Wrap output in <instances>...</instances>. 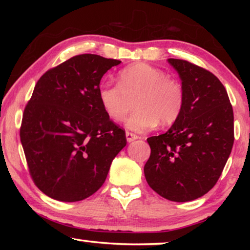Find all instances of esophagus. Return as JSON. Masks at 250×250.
Segmentation results:
<instances>
[{"instance_id":"34e87169","label":"esophagus","mask_w":250,"mask_h":250,"mask_svg":"<svg viewBox=\"0 0 250 250\" xmlns=\"http://www.w3.org/2000/svg\"><path fill=\"white\" fill-rule=\"evenodd\" d=\"M125 138H126V141H128V142H132L134 140H137V139H139V137H138L137 134L128 132V131H126V132H125Z\"/></svg>"}]
</instances>
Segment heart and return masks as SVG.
Segmentation results:
<instances>
[{
  "mask_svg": "<svg viewBox=\"0 0 250 250\" xmlns=\"http://www.w3.org/2000/svg\"><path fill=\"white\" fill-rule=\"evenodd\" d=\"M98 99L110 119L121 122L137 107L125 122L126 128L146 132L172 125L180 117L184 105L183 88L176 80L156 67L139 62L125 67L118 75V84L103 83Z\"/></svg>",
  "mask_w": 250,
  "mask_h": 250,
  "instance_id": "b5f03b06",
  "label": "heart"
}]
</instances>
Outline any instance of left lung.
Returning <instances> with one entry per match:
<instances>
[{"label": "left lung", "instance_id": "1", "mask_svg": "<svg viewBox=\"0 0 250 250\" xmlns=\"http://www.w3.org/2000/svg\"><path fill=\"white\" fill-rule=\"evenodd\" d=\"M167 62L181 78L184 105L166 133L147 138L145 175L160 196L188 202L205 195L221 176L234 143V113L216 76L182 59Z\"/></svg>", "mask_w": 250, "mask_h": 250}]
</instances>
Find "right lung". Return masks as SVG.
Listing matches in <instances>:
<instances>
[{"label":"right lung","instance_id":"right-lung-1","mask_svg":"<svg viewBox=\"0 0 250 250\" xmlns=\"http://www.w3.org/2000/svg\"><path fill=\"white\" fill-rule=\"evenodd\" d=\"M120 62L78 55L46 71L34 88L21 142L34 183L54 200L78 202L98 191L126 145L98 99L101 78Z\"/></svg>","mask_w":250,"mask_h":250}]
</instances>
